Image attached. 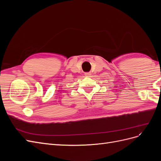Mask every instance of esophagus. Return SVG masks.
I'll use <instances>...</instances> for the list:
<instances>
[{
    "instance_id": "1",
    "label": "esophagus",
    "mask_w": 161,
    "mask_h": 161,
    "mask_svg": "<svg viewBox=\"0 0 161 161\" xmlns=\"http://www.w3.org/2000/svg\"><path fill=\"white\" fill-rule=\"evenodd\" d=\"M86 76H87V77H90L91 76V74L90 72H86V73H85V75Z\"/></svg>"
}]
</instances>
